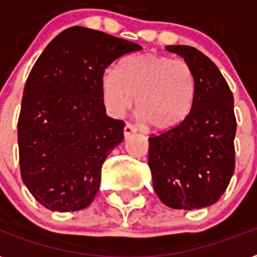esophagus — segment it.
<instances>
[{
	"label": "esophagus",
	"instance_id": "1",
	"mask_svg": "<svg viewBox=\"0 0 257 257\" xmlns=\"http://www.w3.org/2000/svg\"><path fill=\"white\" fill-rule=\"evenodd\" d=\"M137 132V128H136L135 125L132 124H126L124 128V136L125 137H129V136L132 135V133Z\"/></svg>",
	"mask_w": 257,
	"mask_h": 257
}]
</instances>
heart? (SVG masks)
<instances>
[{"mask_svg":"<svg viewBox=\"0 0 257 257\" xmlns=\"http://www.w3.org/2000/svg\"><path fill=\"white\" fill-rule=\"evenodd\" d=\"M101 95L110 116L118 117L132 107L150 131L170 132L191 112L195 76L185 60L157 54L133 55L116 70L101 75Z\"/></svg>","mask_w":257,"mask_h":257,"instance_id":"obj_1","label":"heart"}]
</instances>
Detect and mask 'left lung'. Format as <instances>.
I'll return each mask as SVG.
<instances>
[{"instance_id":"1","label":"left lung","mask_w":257,"mask_h":257,"mask_svg":"<svg viewBox=\"0 0 257 257\" xmlns=\"http://www.w3.org/2000/svg\"><path fill=\"white\" fill-rule=\"evenodd\" d=\"M195 76L191 112L178 128L149 137V168L162 203L178 210L211 206L235 170L236 117L226 79L210 58L191 46H168Z\"/></svg>"}]
</instances>
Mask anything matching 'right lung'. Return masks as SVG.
I'll return each mask as SVG.
<instances>
[{"label": "right lung", "instance_id": "obj_1", "mask_svg": "<svg viewBox=\"0 0 257 257\" xmlns=\"http://www.w3.org/2000/svg\"><path fill=\"white\" fill-rule=\"evenodd\" d=\"M143 47L103 31L74 26L41 54L26 80L18 118L22 181L53 211L93 201L101 166L124 140L122 120L105 113L101 75Z\"/></svg>", "mask_w": 257, "mask_h": 257}]
</instances>
